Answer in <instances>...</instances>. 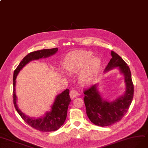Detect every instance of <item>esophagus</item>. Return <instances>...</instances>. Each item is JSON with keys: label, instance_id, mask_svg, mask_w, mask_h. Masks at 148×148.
<instances>
[{"label": "esophagus", "instance_id": "1", "mask_svg": "<svg viewBox=\"0 0 148 148\" xmlns=\"http://www.w3.org/2000/svg\"><path fill=\"white\" fill-rule=\"evenodd\" d=\"M70 97L71 98H72V99H73V98L77 97L78 95H79V93L77 90H75L74 89H72L71 91H70Z\"/></svg>", "mask_w": 148, "mask_h": 148}]
</instances>
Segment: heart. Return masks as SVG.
Here are the masks:
<instances>
[{
	"label": "heart",
	"instance_id": "obj_1",
	"mask_svg": "<svg viewBox=\"0 0 148 148\" xmlns=\"http://www.w3.org/2000/svg\"><path fill=\"white\" fill-rule=\"evenodd\" d=\"M101 64L99 58L93 57L91 52L77 51L69 54L64 61V68L69 73H75L80 71L79 80L85 85L94 80Z\"/></svg>",
	"mask_w": 148,
	"mask_h": 148
}]
</instances>
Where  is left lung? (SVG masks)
<instances>
[{
    "label": "left lung",
    "instance_id": "left-lung-1",
    "mask_svg": "<svg viewBox=\"0 0 148 148\" xmlns=\"http://www.w3.org/2000/svg\"><path fill=\"white\" fill-rule=\"evenodd\" d=\"M111 56L112 58L104 73L118 68L120 73L124 76V93L115 100L109 102L103 99L98 90L99 84L92 85L84 92L87 116L92 123L101 127L108 126L119 121L127 113L134 96V85L129 67L116 53L112 51Z\"/></svg>",
    "mask_w": 148,
    "mask_h": 148
}]
</instances>
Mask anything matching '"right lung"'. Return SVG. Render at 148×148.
Returning a JSON list of instances; mask_svg holds the SVG:
<instances>
[{
	"label": "right lung",
	"instance_id": "1",
	"mask_svg": "<svg viewBox=\"0 0 148 148\" xmlns=\"http://www.w3.org/2000/svg\"><path fill=\"white\" fill-rule=\"evenodd\" d=\"M58 48L34 51L27 54L22 60L18 67L14 71L13 74V103L16 111L23 118L24 121L30 126L41 132H52L58 130L64 124L67 116L68 108L71 99L69 97V90L66 89L62 93L58 95L51 106L49 112H47L43 116L38 118H33L27 116L18 107L17 104V96L16 95V79L19 71L23 67L32 60H38L42 58H47L53 56L58 51Z\"/></svg>",
	"mask_w": 148,
	"mask_h": 148
}]
</instances>
